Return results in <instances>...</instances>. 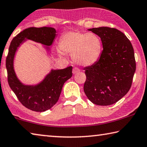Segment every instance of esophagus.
<instances>
[{
    "label": "esophagus",
    "instance_id": "34e87169",
    "mask_svg": "<svg viewBox=\"0 0 147 147\" xmlns=\"http://www.w3.org/2000/svg\"><path fill=\"white\" fill-rule=\"evenodd\" d=\"M79 72H80V69H79V68H78V67H75V68H73V74H76L79 73Z\"/></svg>",
    "mask_w": 147,
    "mask_h": 147
}]
</instances>
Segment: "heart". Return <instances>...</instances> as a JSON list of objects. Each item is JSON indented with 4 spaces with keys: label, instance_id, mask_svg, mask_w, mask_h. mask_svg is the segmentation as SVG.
Returning <instances> with one entry per match:
<instances>
[{
    "label": "heart",
    "instance_id": "heart-1",
    "mask_svg": "<svg viewBox=\"0 0 147 147\" xmlns=\"http://www.w3.org/2000/svg\"><path fill=\"white\" fill-rule=\"evenodd\" d=\"M60 47L65 52L73 54L76 63L87 66L99 59L102 43L99 36L94 33L69 32L61 37Z\"/></svg>",
    "mask_w": 147,
    "mask_h": 147
}]
</instances>
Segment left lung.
<instances>
[{
	"mask_svg": "<svg viewBox=\"0 0 147 147\" xmlns=\"http://www.w3.org/2000/svg\"><path fill=\"white\" fill-rule=\"evenodd\" d=\"M88 30L100 37L103 50L96 63L84 68L86 76L84 92L95 105H112L125 96L132 86L136 68L134 48L127 36L115 28Z\"/></svg>",
	"mask_w": 147,
	"mask_h": 147,
	"instance_id": "1",
	"label": "left lung"
}]
</instances>
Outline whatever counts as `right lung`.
<instances>
[{
	"label": "right lung",
	"mask_w": 147,
	"mask_h": 147,
	"mask_svg": "<svg viewBox=\"0 0 147 147\" xmlns=\"http://www.w3.org/2000/svg\"><path fill=\"white\" fill-rule=\"evenodd\" d=\"M53 28L31 27L22 31L13 38L6 57L7 82L23 106L35 112H45L58 101L64 83L72 76V66L62 69H52L43 81L35 86L22 84L13 69V59L17 48L25 38L46 46L52 44L56 35Z\"/></svg>",
	"instance_id": "1"
}]
</instances>
